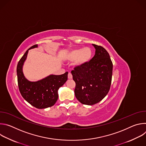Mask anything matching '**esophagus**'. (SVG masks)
I'll use <instances>...</instances> for the list:
<instances>
[{
  "label": "esophagus",
  "mask_w": 146,
  "mask_h": 146,
  "mask_svg": "<svg viewBox=\"0 0 146 146\" xmlns=\"http://www.w3.org/2000/svg\"><path fill=\"white\" fill-rule=\"evenodd\" d=\"M72 77H73V76H72V73H68V78H69V79H72Z\"/></svg>",
  "instance_id": "1"
}]
</instances>
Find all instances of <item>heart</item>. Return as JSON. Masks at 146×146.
Instances as JSON below:
<instances>
[{"instance_id":"1","label":"heart","mask_w":146,"mask_h":146,"mask_svg":"<svg viewBox=\"0 0 146 146\" xmlns=\"http://www.w3.org/2000/svg\"><path fill=\"white\" fill-rule=\"evenodd\" d=\"M92 51L89 47L74 49L68 52L65 59L68 62H74L76 67L81 68L87 65L92 57Z\"/></svg>"}]
</instances>
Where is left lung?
I'll list each match as a JSON object with an SVG mask.
<instances>
[{"label":"left lung","mask_w":146,"mask_h":146,"mask_svg":"<svg viewBox=\"0 0 146 146\" xmlns=\"http://www.w3.org/2000/svg\"><path fill=\"white\" fill-rule=\"evenodd\" d=\"M95 54L83 68H75L71 72L76 82L74 94L82 104L93 105L108 94L111 82L113 64L108 51L95 44Z\"/></svg>","instance_id":"8db88e82"}]
</instances>
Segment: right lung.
Returning a JSON list of instances; mask_svg holds the SVG:
<instances>
[{
    "label": "right lung",
    "instance_id": "obj_1",
    "mask_svg": "<svg viewBox=\"0 0 146 146\" xmlns=\"http://www.w3.org/2000/svg\"><path fill=\"white\" fill-rule=\"evenodd\" d=\"M35 44L29 48L21 58L17 67L18 87L24 99L36 108L42 109L51 107L58 98V90L68 80V72L61 75L50 74L37 81H31L24 76L23 66L28 51L37 48Z\"/></svg>",
    "mask_w": 146,
    "mask_h": 146
}]
</instances>
